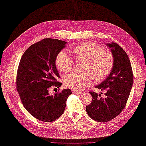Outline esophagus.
Segmentation results:
<instances>
[{
    "mask_svg": "<svg viewBox=\"0 0 146 146\" xmlns=\"http://www.w3.org/2000/svg\"><path fill=\"white\" fill-rule=\"evenodd\" d=\"M72 92L74 94H82V92H80V91H78V90H72Z\"/></svg>",
    "mask_w": 146,
    "mask_h": 146,
    "instance_id": "esophagus-1",
    "label": "esophagus"
}]
</instances>
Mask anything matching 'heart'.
<instances>
[{"mask_svg":"<svg viewBox=\"0 0 146 146\" xmlns=\"http://www.w3.org/2000/svg\"><path fill=\"white\" fill-rule=\"evenodd\" d=\"M70 52L77 61H84V73L72 72L64 77L65 86L75 90H82L93 81L100 82L111 72L114 64L112 53L94 42H85L72 46ZM56 68L66 74L72 69L73 60L65 51H61L56 58Z\"/></svg>","mask_w":146,"mask_h":146,"instance_id":"1","label":"heart"}]
</instances>
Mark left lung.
I'll list each match as a JSON object with an SVG mask.
<instances>
[{"label": "left lung", "instance_id": "obj_1", "mask_svg": "<svg viewBox=\"0 0 146 146\" xmlns=\"http://www.w3.org/2000/svg\"><path fill=\"white\" fill-rule=\"evenodd\" d=\"M114 58L111 72L95 88L105 91V97L94 92L91 104L86 111L92 119L107 122L115 118L125 107L133 84V73L129 59L124 49L115 42L106 44Z\"/></svg>", "mask_w": 146, "mask_h": 146}]
</instances>
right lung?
<instances>
[{
  "label": "right lung",
  "instance_id": "right-lung-1",
  "mask_svg": "<svg viewBox=\"0 0 146 146\" xmlns=\"http://www.w3.org/2000/svg\"><path fill=\"white\" fill-rule=\"evenodd\" d=\"M67 42L45 38L32 44L20 59L17 74V89L28 113L39 120L52 122L62 115L67 99L72 92L64 89L54 95H49L52 85L62 83L56 66V58Z\"/></svg>",
  "mask_w": 146,
  "mask_h": 146
}]
</instances>
